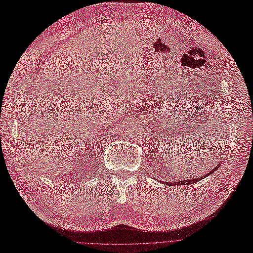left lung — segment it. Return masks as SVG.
Segmentation results:
<instances>
[{
    "label": "left lung",
    "instance_id": "1",
    "mask_svg": "<svg viewBox=\"0 0 253 253\" xmlns=\"http://www.w3.org/2000/svg\"><path fill=\"white\" fill-rule=\"evenodd\" d=\"M217 164V167L215 168V169H213L210 172H208V174H206V175H204V177H201V178H196V179H191V180H183V181H179V182H173V183H171V182H166V185H169V186H175V185H190V184H193V183H196V182H199V181H201V180H203L205 177H208L209 174H212V172H214V171H216L217 169H218V168H220V166H221V162H218V163H216ZM163 183V182H162Z\"/></svg>",
    "mask_w": 253,
    "mask_h": 253
}]
</instances>
